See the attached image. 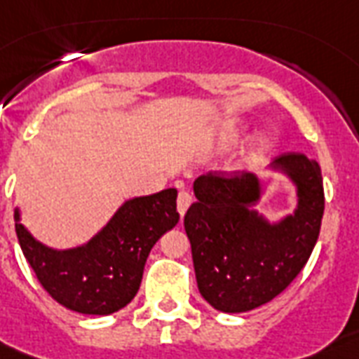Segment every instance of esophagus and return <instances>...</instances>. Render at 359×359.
Here are the masks:
<instances>
[{"instance_id":"esophagus-1","label":"esophagus","mask_w":359,"mask_h":359,"mask_svg":"<svg viewBox=\"0 0 359 359\" xmlns=\"http://www.w3.org/2000/svg\"><path fill=\"white\" fill-rule=\"evenodd\" d=\"M193 202V196L187 193V191H182V193L177 194V211H180V215L183 217V213L187 211V208Z\"/></svg>"}]
</instances>
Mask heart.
I'll list each match as a JSON object with an SVG mask.
<instances>
[{"instance_id": "heart-1", "label": "heart", "mask_w": 359, "mask_h": 359, "mask_svg": "<svg viewBox=\"0 0 359 359\" xmlns=\"http://www.w3.org/2000/svg\"><path fill=\"white\" fill-rule=\"evenodd\" d=\"M260 149H262V144H260V142H257V144L252 146L251 151H249V155H251V157H255V155H258V151H260Z\"/></svg>"}]
</instances>
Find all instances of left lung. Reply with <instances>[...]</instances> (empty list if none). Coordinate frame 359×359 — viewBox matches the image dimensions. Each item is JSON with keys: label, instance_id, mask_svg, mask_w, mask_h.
<instances>
[{"label": "left lung", "instance_id": "left-lung-1", "mask_svg": "<svg viewBox=\"0 0 359 359\" xmlns=\"http://www.w3.org/2000/svg\"><path fill=\"white\" fill-rule=\"evenodd\" d=\"M275 168L298 185L294 215L277 224L249 208L260 183L247 172L204 174L194 182L196 202L183 217L202 298L223 313H245L268 304L309 260L320 234L324 185L320 166L304 154H285Z\"/></svg>", "mask_w": 359, "mask_h": 359}]
</instances>
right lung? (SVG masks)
<instances>
[{
    "label": "right lung",
    "mask_w": 359,
    "mask_h": 359,
    "mask_svg": "<svg viewBox=\"0 0 359 359\" xmlns=\"http://www.w3.org/2000/svg\"><path fill=\"white\" fill-rule=\"evenodd\" d=\"M176 198V189H165L127 200L93 240L69 251L33 240L18 211L16 236L41 286L57 304L82 315H110L135 298L151 247L180 221Z\"/></svg>",
    "instance_id": "obj_1"
}]
</instances>
